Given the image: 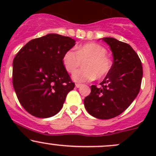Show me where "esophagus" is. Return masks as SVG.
I'll return each mask as SVG.
<instances>
[{
	"label": "esophagus",
	"instance_id": "obj_1",
	"mask_svg": "<svg viewBox=\"0 0 156 156\" xmlns=\"http://www.w3.org/2000/svg\"><path fill=\"white\" fill-rule=\"evenodd\" d=\"M82 86L81 83H76V87H77V88H79V87H80Z\"/></svg>",
	"mask_w": 156,
	"mask_h": 156
}]
</instances>
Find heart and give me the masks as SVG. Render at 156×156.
Returning a JSON list of instances; mask_svg holds the SVG:
<instances>
[{
	"instance_id": "heart-1",
	"label": "heart",
	"mask_w": 156,
	"mask_h": 156,
	"mask_svg": "<svg viewBox=\"0 0 156 156\" xmlns=\"http://www.w3.org/2000/svg\"><path fill=\"white\" fill-rule=\"evenodd\" d=\"M107 51L97 43H87L78 46L76 52L68 50L64 53L62 63L68 73H73L83 62L82 69L73 74L76 81H90L105 78L110 73L112 62L107 56Z\"/></svg>"
}]
</instances>
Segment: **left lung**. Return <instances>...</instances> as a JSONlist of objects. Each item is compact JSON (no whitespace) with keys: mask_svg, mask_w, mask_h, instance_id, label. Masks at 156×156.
I'll return each instance as SVG.
<instances>
[{"mask_svg":"<svg viewBox=\"0 0 156 156\" xmlns=\"http://www.w3.org/2000/svg\"><path fill=\"white\" fill-rule=\"evenodd\" d=\"M103 40L112 51V67L99 87H91V93L84 99V106L93 117L108 119L122 114L136 98L143 69L139 55L130 44L112 37Z\"/></svg>","mask_w":156,"mask_h":156,"instance_id":"8db88e82","label":"left lung"}]
</instances>
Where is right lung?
<instances>
[{
    "mask_svg": "<svg viewBox=\"0 0 156 156\" xmlns=\"http://www.w3.org/2000/svg\"><path fill=\"white\" fill-rule=\"evenodd\" d=\"M75 39L49 34L32 39L20 50L13 61L12 82L18 101L31 115L48 118L63 107L75 83L62 63L64 53Z\"/></svg>",
    "mask_w": 156,
    "mask_h": 156,
    "instance_id": "1",
    "label": "right lung"
}]
</instances>
